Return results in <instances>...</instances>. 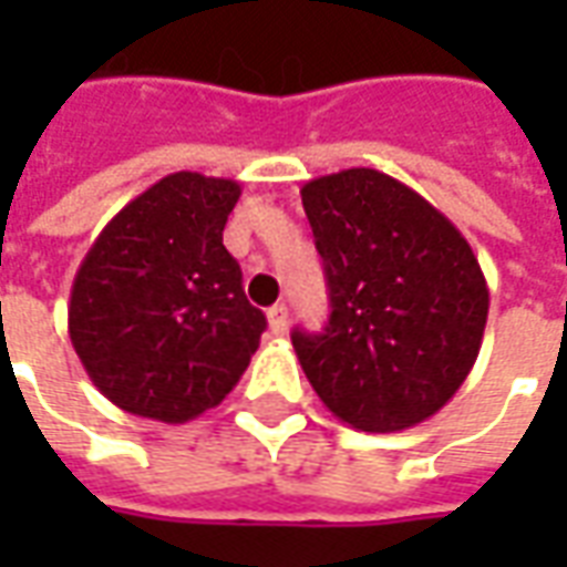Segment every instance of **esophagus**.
Instances as JSON below:
<instances>
[{
	"label": "esophagus",
	"mask_w": 567,
	"mask_h": 567,
	"mask_svg": "<svg viewBox=\"0 0 567 567\" xmlns=\"http://www.w3.org/2000/svg\"><path fill=\"white\" fill-rule=\"evenodd\" d=\"M267 321H270V331L276 333V337H285V333H288V307H285V303H276V307H270V312H267Z\"/></svg>",
	"instance_id": "obj_1"
}]
</instances>
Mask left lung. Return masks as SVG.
<instances>
[{
  "mask_svg": "<svg viewBox=\"0 0 567 567\" xmlns=\"http://www.w3.org/2000/svg\"><path fill=\"white\" fill-rule=\"evenodd\" d=\"M331 291L321 333L291 343L333 416L389 434L462 389L483 343L486 276L462 230L422 194L368 166L300 187Z\"/></svg>",
  "mask_w": 567,
  "mask_h": 567,
  "instance_id": "8db88e82",
  "label": "left lung"
}]
</instances>
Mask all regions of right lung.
<instances>
[{"instance_id": "1", "label": "right lung", "mask_w": 567, "mask_h": 567, "mask_svg": "<svg viewBox=\"0 0 567 567\" xmlns=\"http://www.w3.org/2000/svg\"><path fill=\"white\" fill-rule=\"evenodd\" d=\"M234 178L173 173L130 199L81 260L69 337L91 382L133 416L182 425L234 392L267 328L224 224Z\"/></svg>"}]
</instances>
